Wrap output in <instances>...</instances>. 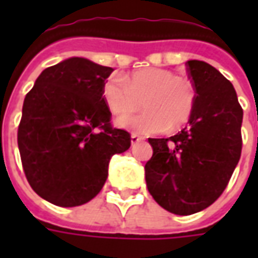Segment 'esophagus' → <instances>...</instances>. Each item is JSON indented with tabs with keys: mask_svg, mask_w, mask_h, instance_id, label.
Returning a JSON list of instances; mask_svg holds the SVG:
<instances>
[{
	"mask_svg": "<svg viewBox=\"0 0 258 258\" xmlns=\"http://www.w3.org/2000/svg\"><path fill=\"white\" fill-rule=\"evenodd\" d=\"M140 141H142V138H141L140 135H137L135 133H133V134H131V145H135V144H138Z\"/></svg>",
	"mask_w": 258,
	"mask_h": 258,
	"instance_id": "esophagus-1",
	"label": "esophagus"
}]
</instances>
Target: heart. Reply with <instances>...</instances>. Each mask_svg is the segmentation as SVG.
I'll use <instances>...</instances> for the list:
<instances>
[{
  "label": "heart",
  "mask_w": 258,
  "mask_h": 258,
  "mask_svg": "<svg viewBox=\"0 0 258 258\" xmlns=\"http://www.w3.org/2000/svg\"><path fill=\"white\" fill-rule=\"evenodd\" d=\"M103 99L110 112L137 110L144 99L146 110L123 114L116 125L138 134H159L168 127L179 128L189 120L195 103L194 87L184 77L160 68L141 69L123 80L109 79L103 85Z\"/></svg>",
  "instance_id": "heart-1"
}]
</instances>
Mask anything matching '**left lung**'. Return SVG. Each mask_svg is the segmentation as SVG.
<instances>
[{
    "label": "left lung",
    "mask_w": 258,
    "mask_h": 258,
    "mask_svg": "<svg viewBox=\"0 0 258 258\" xmlns=\"http://www.w3.org/2000/svg\"><path fill=\"white\" fill-rule=\"evenodd\" d=\"M195 88L188 123L170 138H149L146 186L164 210L189 216L213 205L227 188L242 152V118L236 91L216 68L188 60Z\"/></svg>",
    "instance_id": "8db88e82"
}]
</instances>
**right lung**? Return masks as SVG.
Instances as JSON below:
<instances>
[{"label":"right lung","mask_w":258,"mask_h":258,"mask_svg":"<svg viewBox=\"0 0 258 258\" xmlns=\"http://www.w3.org/2000/svg\"><path fill=\"white\" fill-rule=\"evenodd\" d=\"M112 68L85 58L42 70L26 95L18 146L26 178L38 196L60 207L81 206L99 194L113 155L131 145L113 128L103 99Z\"/></svg>","instance_id":"add662e5"}]
</instances>
